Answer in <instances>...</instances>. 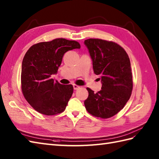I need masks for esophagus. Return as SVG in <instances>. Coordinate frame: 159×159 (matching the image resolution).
<instances>
[{"mask_svg":"<svg viewBox=\"0 0 159 159\" xmlns=\"http://www.w3.org/2000/svg\"><path fill=\"white\" fill-rule=\"evenodd\" d=\"M73 87H74V89H75V90H77V89H79L80 88V86L76 85V84H74Z\"/></svg>","mask_w":159,"mask_h":159,"instance_id":"obj_1","label":"esophagus"}]
</instances>
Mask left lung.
I'll return each instance as SVG.
<instances>
[{
	"instance_id": "obj_1",
	"label": "left lung",
	"mask_w": 159,
	"mask_h": 159,
	"mask_svg": "<svg viewBox=\"0 0 159 159\" xmlns=\"http://www.w3.org/2000/svg\"><path fill=\"white\" fill-rule=\"evenodd\" d=\"M93 61V72L100 76L101 90L94 93L87 87L89 96L84 104L87 112L107 119L124 107L133 87L130 59L118 43L101 39L85 40Z\"/></svg>"
}]
</instances>
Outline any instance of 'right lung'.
<instances>
[{"instance_id": "add662e5", "label": "right lung", "mask_w": 159, "mask_h": 159, "mask_svg": "<svg viewBox=\"0 0 159 159\" xmlns=\"http://www.w3.org/2000/svg\"><path fill=\"white\" fill-rule=\"evenodd\" d=\"M72 40L57 38L30 47L22 61L21 89L33 109L46 116L62 113L73 93L72 85H61L51 79L61 66L64 54L80 48Z\"/></svg>"}]
</instances>
